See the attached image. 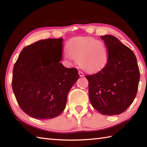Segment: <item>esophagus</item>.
<instances>
[{"instance_id": "1", "label": "esophagus", "mask_w": 147, "mask_h": 147, "mask_svg": "<svg viewBox=\"0 0 147 147\" xmlns=\"http://www.w3.org/2000/svg\"><path fill=\"white\" fill-rule=\"evenodd\" d=\"M78 73H79V75H80V76H84V73L83 72H82L81 71H78Z\"/></svg>"}]
</instances>
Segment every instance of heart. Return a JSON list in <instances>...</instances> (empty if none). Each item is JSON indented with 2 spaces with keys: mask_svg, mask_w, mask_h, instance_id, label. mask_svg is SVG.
I'll use <instances>...</instances> for the list:
<instances>
[{
  "mask_svg": "<svg viewBox=\"0 0 147 147\" xmlns=\"http://www.w3.org/2000/svg\"><path fill=\"white\" fill-rule=\"evenodd\" d=\"M67 52L65 58L79 62L80 67L89 73L101 70L108 60V51L106 45L89 37H78L71 39L67 44Z\"/></svg>",
  "mask_w": 147,
  "mask_h": 147,
  "instance_id": "1",
  "label": "heart"
}]
</instances>
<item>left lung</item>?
Segmentation results:
<instances>
[{
	"mask_svg": "<svg viewBox=\"0 0 147 147\" xmlns=\"http://www.w3.org/2000/svg\"><path fill=\"white\" fill-rule=\"evenodd\" d=\"M101 39L108 51V60L103 69L86 75L89 97L94 109L106 115H119L132 104L138 91L140 73L135 54L111 35Z\"/></svg>",
	"mask_w": 147,
	"mask_h": 147,
	"instance_id": "1",
	"label": "left lung"
}]
</instances>
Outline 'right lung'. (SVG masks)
<instances>
[{
    "instance_id": "obj_1",
    "label": "right lung",
    "mask_w": 147,
    "mask_h": 147,
    "mask_svg": "<svg viewBox=\"0 0 147 147\" xmlns=\"http://www.w3.org/2000/svg\"><path fill=\"white\" fill-rule=\"evenodd\" d=\"M62 50V38L38 41L24 47L14 65L12 89L20 108L31 117L53 119L65 108L79 74L59 63Z\"/></svg>"
}]
</instances>
